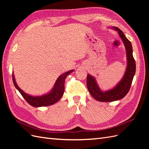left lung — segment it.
<instances>
[{
  "label": "left lung",
  "mask_w": 149,
  "mask_h": 149,
  "mask_svg": "<svg viewBox=\"0 0 149 149\" xmlns=\"http://www.w3.org/2000/svg\"><path fill=\"white\" fill-rule=\"evenodd\" d=\"M112 29L118 31L119 36L123 41L126 52L127 66L123 78L115 86L107 91H102L97 83V81L94 76L88 74L87 75V88L91 95L96 100L100 102H112L121 100L124 97L129 91L133 78L136 73V66L132 55V46L125 35L116 26Z\"/></svg>",
  "instance_id": "1"
}]
</instances>
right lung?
<instances>
[{
  "label": "right lung",
  "instance_id": "add662e5",
  "mask_svg": "<svg viewBox=\"0 0 149 149\" xmlns=\"http://www.w3.org/2000/svg\"><path fill=\"white\" fill-rule=\"evenodd\" d=\"M73 71H74V70H70L61 74L56 79L53 88L49 91V92L42 96H31L29 94H26L18 86L13 73H12V79L15 87L20 92L21 95L23 96L26 102L31 106L38 107L54 104L60 100L65 91L64 84L65 78L68 75Z\"/></svg>",
  "mask_w": 149,
  "mask_h": 149
}]
</instances>
